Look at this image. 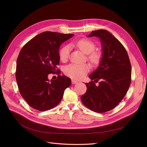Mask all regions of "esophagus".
Listing matches in <instances>:
<instances>
[{"instance_id":"esophagus-1","label":"esophagus","mask_w":147,"mask_h":147,"mask_svg":"<svg viewBox=\"0 0 147 147\" xmlns=\"http://www.w3.org/2000/svg\"><path fill=\"white\" fill-rule=\"evenodd\" d=\"M77 83H78V82H77L76 80H72V84H76Z\"/></svg>"}]
</instances>
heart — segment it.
I'll list each match as a JSON object with an SVG mask.
<instances>
[{"mask_svg":"<svg viewBox=\"0 0 147 147\" xmlns=\"http://www.w3.org/2000/svg\"><path fill=\"white\" fill-rule=\"evenodd\" d=\"M79 49L85 54H89L88 58L93 64L99 63L101 59V54L99 52L93 51L96 48V44L91 40L84 38L79 40L74 43ZM70 47L69 45H65L62 47L59 53L61 61L65 62L68 60L70 54ZM90 66L88 64H70L65 67L64 72L65 74L73 79L80 80L83 78L90 70Z\"/></svg>","mask_w":147,"mask_h":147,"instance_id":"obj_1","label":"heart"}]
</instances>
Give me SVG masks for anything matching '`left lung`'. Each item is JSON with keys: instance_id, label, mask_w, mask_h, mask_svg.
Returning <instances> with one entry per match:
<instances>
[{"instance_id": "left-lung-1", "label": "left lung", "mask_w": 147, "mask_h": 147, "mask_svg": "<svg viewBox=\"0 0 147 147\" xmlns=\"http://www.w3.org/2000/svg\"><path fill=\"white\" fill-rule=\"evenodd\" d=\"M100 38L103 56L99 67L89 76L92 81L85 83L87 90L81 100L90 110L104 113L114 109L126 96L131 82V65L125 48L109 31L94 30L88 35Z\"/></svg>"}]
</instances>
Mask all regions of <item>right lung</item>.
Instances as JSON below:
<instances>
[{"label":"right lung","instance_id":"add662e5","mask_svg":"<svg viewBox=\"0 0 147 147\" xmlns=\"http://www.w3.org/2000/svg\"><path fill=\"white\" fill-rule=\"evenodd\" d=\"M73 35L46 31L32 38L21 50L16 80L21 96L33 109L43 112L55 107L70 86V78L59 75L57 65L60 45ZM51 73L58 75L56 80H49Z\"/></svg>","mask_w":147,"mask_h":147}]
</instances>
